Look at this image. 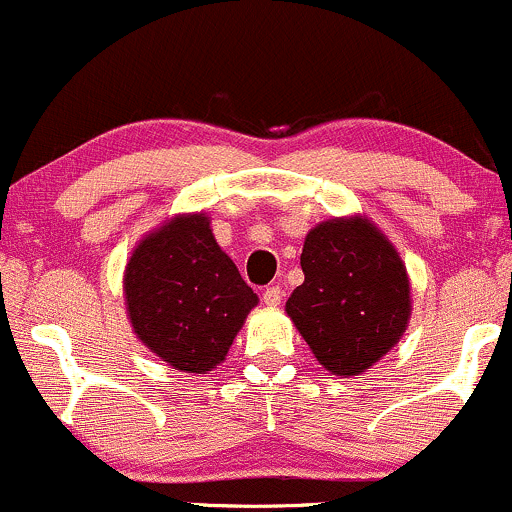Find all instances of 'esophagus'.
<instances>
[{"instance_id": "esophagus-1", "label": "esophagus", "mask_w": 512, "mask_h": 512, "mask_svg": "<svg viewBox=\"0 0 512 512\" xmlns=\"http://www.w3.org/2000/svg\"><path fill=\"white\" fill-rule=\"evenodd\" d=\"M262 301L267 305H279L281 301H284V289H281L279 284L267 286V289L262 291Z\"/></svg>"}]
</instances>
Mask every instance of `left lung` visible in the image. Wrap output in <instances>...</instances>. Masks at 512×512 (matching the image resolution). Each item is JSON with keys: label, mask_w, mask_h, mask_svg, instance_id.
<instances>
[{"label": "left lung", "mask_w": 512, "mask_h": 512, "mask_svg": "<svg viewBox=\"0 0 512 512\" xmlns=\"http://www.w3.org/2000/svg\"><path fill=\"white\" fill-rule=\"evenodd\" d=\"M301 267L305 281L286 313L327 370L358 375L399 342L409 279L378 228L363 219L320 223L305 238Z\"/></svg>", "instance_id": "obj_1"}]
</instances>
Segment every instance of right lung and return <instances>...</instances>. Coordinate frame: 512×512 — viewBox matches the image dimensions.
<instances>
[{
  "instance_id": "add662e5",
  "label": "right lung",
  "mask_w": 512,
  "mask_h": 512,
  "mask_svg": "<svg viewBox=\"0 0 512 512\" xmlns=\"http://www.w3.org/2000/svg\"><path fill=\"white\" fill-rule=\"evenodd\" d=\"M125 298L137 337L187 373L221 363L257 305L204 214L178 216L139 243L127 264Z\"/></svg>"
}]
</instances>
